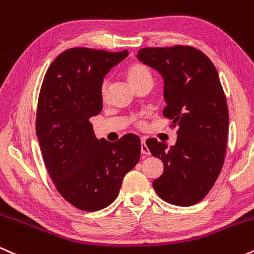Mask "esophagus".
Listing matches in <instances>:
<instances>
[{
	"label": "esophagus",
	"instance_id": "esophagus-1",
	"mask_svg": "<svg viewBox=\"0 0 254 254\" xmlns=\"http://www.w3.org/2000/svg\"><path fill=\"white\" fill-rule=\"evenodd\" d=\"M141 153L143 154V155H149V154H150V151H149V149H148L147 144H145V139L144 138L141 139Z\"/></svg>",
	"mask_w": 254,
	"mask_h": 254
}]
</instances>
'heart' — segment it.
Listing matches in <instances>:
<instances>
[{
    "instance_id": "heart-1",
    "label": "heart",
    "mask_w": 254,
    "mask_h": 254,
    "mask_svg": "<svg viewBox=\"0 0 254 254\" xmlns=\"http://www.w3.org/2000/svg\"><path fill=\"white\" fill-rule=\"evenodd\" d=\"M127 77L132 87H136L138 86V84L145 83V82L153 83V74H151L149 68L142 63H133L131 64V65H129V68H127ZM106 94H107V82L105 81L103 86H101V97L105 98L106 97ZM133 123H135L136 127H143V123H142V121H139V119H136Z\"/></svg>"
}]
</instances>
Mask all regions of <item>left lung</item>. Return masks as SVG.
<instances>
[{
  "mask_svg": "<svg viewBox=\"0 0 254 254\" xmlns=\"http://www.w3.org/2000/svg\"><path fill=\"white\" fill-rule=\"evenodd\" d=\"M137 58L164 77L162 113L178 129L171 148L156 138L145 142L164 162L153 188L166 202L193 205L211 190L226 156L229 115L217 70L205 54L188 45L144 48Z\"/></svg>",
  "mask_w": 254,
  "mask_h": 254,
  "instance_id": "8db88e82",
  "label": "left lung"
}]
</instances>
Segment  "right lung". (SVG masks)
<instances>
[{
	"label": "right lung",
	"mask_w": 254,
	"mask_h": 254,
	"mask_svg": "<svg viewBox=\"0 0 254 254\" xmlns=\"http://www.w3.org/2000/svg\"><path fill=\"white\" fill-rule=\"evenodd\" d=\"M127 56V50L69 49L55 58L40 87L36 132L44 164L61 196L80 210L110 205L141 156L138 136L98 139L89 122L103 110L105 75Z\"/></svg>",
	"instance_id": "obj_1"
}]
</instances>
